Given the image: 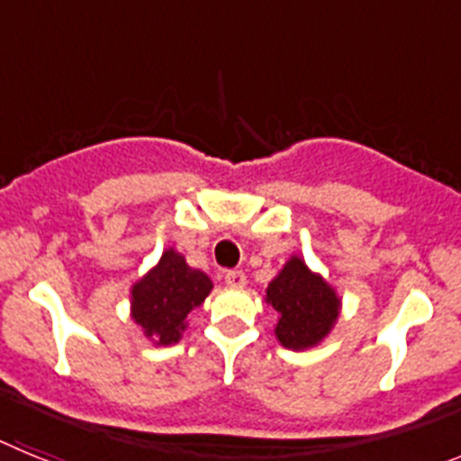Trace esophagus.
I'll use <instances>...</instances> for the list:
<instances>
[{
  "label": "esophagus",
  "instance_id": "esophagus-1",
  "mask_svg": "<svg viewBox=\"0 0 461 461\" xmlns=\"http://www.w3.org/2000/svg\"><path fill=\"white\" fill-rule=\"evenodd\" d=\"M223 279H226V284L230 288H244V284H247V275L242 270H228L223 275Z\"/></svg>",
  "mask_w": 461,
  "mask_h": 461
}]
</instances>
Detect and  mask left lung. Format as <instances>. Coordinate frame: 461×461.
<instances>
[{
    "label": "left lung",
    "instance_id": "left-lung-1",
    "mask_svg": "<svg viewBox=\"0 0 461 461\" xmlns=\"http://www.w3.org/2000/svg\"><path fill=\"white\" fill-rule=\"evenodd\" d=\"M267 303L279 313L276 339L293 351H303L323 341L339 316L337 293L297 256H293L270 281Z\"/></svg>",
    "mask_w": 461,
    "mask_h": 461
}]
</instances>
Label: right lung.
<instances>
[{
  "mask_svg": "<svg viewBox=\"0 0 461 461\" xmlns=\"http://www.w3.org/2000/svg\"><path fill=\"white\" fill-rule=\"evenodd\" d=\"M212 281L205 272L186 266L185 256L164 251L158 266L131 288V316L157 346L180 341L186 313L205 303Z\"/></svg>",
  "mask_w": 461,
  "mask_h": 461,
  "instance_id": "add662e5",
  "label": "right lung"
}]
</instances>
